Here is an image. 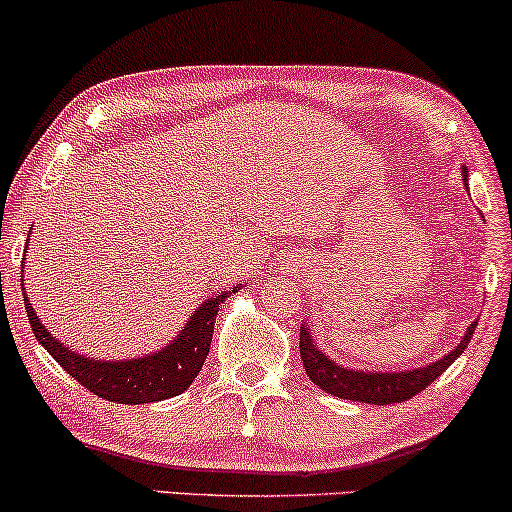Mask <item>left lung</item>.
I'll list each match as a JSON object with an SVG mask.
<instances>
[{"instance_id":"8db88e82","label":"left lung","mask_w":512,"mask_h":512,"mask_svg":"<svg viewBox=\"0 0 512 512\" xmlns=\"http://www.w3.org/2000/svg\"><path fill=\"white\" fill-rule=\"evenodd\" d=\"M467 181V171L463 169ZM477 329V322L467 326L465 336L451 353L443 355L441 360L424 365L417 369H405V372H362V369H348L338 362L331 360L329 355L322 353L310 336L307 326H300V357H303V367L319 389L331 393V396L343 400H357V403H372V405H393L410 400L412 396L427 389L432 381H436L446 372L448 367L465 353L467 343Z\"/></svg>"}]
</instances>
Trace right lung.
<instances>
[{"label":"right lung","mask_w":512,"mask_h":512,"mask_svg":"<svg viewBox=\"0 0 512 512\" xmlns=\"http://www.w3.org/2000/svg\"><path fill=\"white\" fill-rule=\"evenodd\" d=\"M23 260H26V255H23ZM236 291H240V286L233 288V291H224L207 298L193 312V317L183 326L181 334L171 343H166L162 350H157V353L116 362L92 360V357L78 355L76 350L66 348L64 343L57 341V336L47 331L38 315H35L26 288H23V303H26L30 329H33L35 338L80 386H85L95 396L112 400V403L140 405L174 398L193 384L197 372H200L207 360L219 305Z\"/></svg>","instance_id":"add662e5"}]
</instances>
